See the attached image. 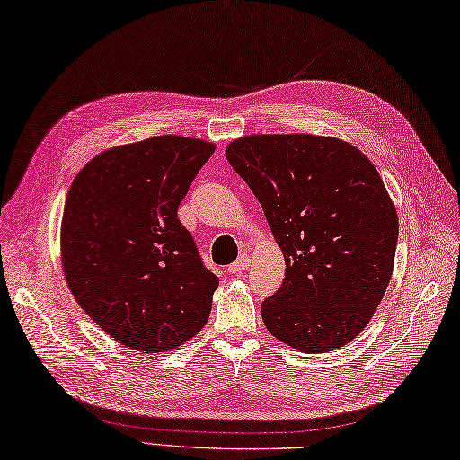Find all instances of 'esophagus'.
Returning <instances> with one entry per match:
<instances>
[{
  "label": "esophagus",
  "mask_w": 460,
  "mask_h": 460,
  "mask_svg": "<svg viewBox=\"0 0 460 460\" xmlns=\"http://www.w3.org/2000/svg\"><path fill=\"white\" fill-rule=\"evenodd\" d=\"M248 267H250V257H248V253H243L232 265H228V273H242L243 269H248Z\"/></svg>",
  "instance_id": "obj_1"
}]
</instances>
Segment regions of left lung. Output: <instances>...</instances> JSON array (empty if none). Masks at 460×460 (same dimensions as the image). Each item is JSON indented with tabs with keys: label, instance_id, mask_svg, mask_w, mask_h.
<instances>
[{
	"label": "left lung",
	"instance_id": "8db88e82",
	"mask_svg": "<svg viewBox=\"0 0 460 460\" xmlns=\"http://www.w3.org/2000/svg\"><path fill=\"white\" fill-rule=\"evenodd\" d=\"M226 158L260 200L285 255V279L263 300L277 340L323 353L357 338L394 267L398 215L376 167L349 142L253 134Z\"/></svg>",
	"mask_w": 460,
	"mask_h": 460
}]
</instances>
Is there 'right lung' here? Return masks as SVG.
I'll return each instance as SVG.
<instances>
[{
    "instance_id": "right-lung-1",
    "label": "right lung",
    "mask_w": 460,
    "mask_h": 460,
    "mask_svg": "<svg viewBox=\"0 0 460 460\" xmlns=\"http://www.w3.org/2000/svg\"><path fill=\"white\" fill-rule=\"evenodd\" d=\"M215 144L155 137L101 152L62 217V265L77 305L119 343L162 353L205 326L218 277L177 218Z\"/></svg>"
}]
</instances>
